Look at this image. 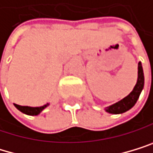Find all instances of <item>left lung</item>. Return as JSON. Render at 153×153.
I'll return each mask as SVG.
<instances>
[{
    "label": "left lung",
    "mask_w": 153,
    "mask_h": 153,
    "mask_svg": "<svg viewBox=\"0 0 153 153\" xmlns=\"http://www.w3.org/2000/svg\"><path fill=\"white\" fill-rule=\"evenodd\" d=\"M144 87V72H143V68L141 62L138 63V75H137V82L134 85L133 91L131 92L128 96H126L124 99L120 100L110 106H107L105 108V111L110 114H122L126 111L130 110L132 107H134L138 100L141 91Z\"/></svg>",
    "instance_id": "obj_1"
}]
</instances>
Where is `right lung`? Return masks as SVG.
<instances>
[{"label": "right lung", "instance_id": "1", "mask_svg": "<svg viewBox=\"0 0 153 153\" xmlns=\"http://www.w3.org/2000/svg\"><path fill=\"white\" fill-rule=\"evenodd\" d=\"M49 105L50 103H47L43 106H39V107H31V106H21L19 104H15V107L18 110H19L20 112H22L23 114L29 115V116H37Z\"/></svg>", "mask_w": 153, "mask_h": 153}]
</instances>
